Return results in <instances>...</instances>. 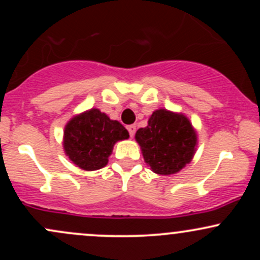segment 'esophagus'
<instances>
[{
    "mask_svg": "<svg viewBox=\"0 0 260 260\" xmlns=\"http://www.w3.org/2000/svg\"><path fill=\"white\" fill-rule=\"evenodd\" d=\"M127 129H128V132H129V136L133 137L134 133H136V129H137L136 124H129V126H127Z\"/></svg>",
    "mask_w": 260,
    "mask_h": 260,
    "instance_id": "obj_1",
    "label": "esophagus"
}]
</instances>
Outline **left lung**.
<instances>
[{
	"instance_id": "8db88e82",
	"label": "left lung",
	"mask_w": 260,
	"mask_h": 260,
	"mask_svg": "<svg viewBox=\"0 0 260 260\" xmlns=\"http://www.w3.org/2000/svg\"><path fill=\"white\" fill-rule=\"evenodd\" d=\"M136 139L145 162L155 174L172 175L190 162L196 151L197 134L186 116L156 110L148 126L139 128Z\"/></svg>"
}]
</instances>
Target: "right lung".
<instances>
[{
	"label": "right lung",
	"instance_id": "add662e5",
	"mask_svg": "<svg viewBox=\"0 0 260 260\" xmlns=\"http://www.w3.org/2000/svg\"><path fill=\"white\" fill-rule=\"evenodd\" d=\"M128 137L129 134L120 122L110 120L98 109H91L68 122L63 148L78 168L94 171L106 165L115 143Z\"/></svg>",
	"mask_w": 260,
	"mask_h": 260
}]
</instances>
